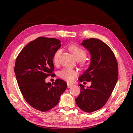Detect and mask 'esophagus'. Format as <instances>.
Listing matches in <instances>:
<instances>
[{
	"instance_id": "1",
	"label": "esophagus",
	"mask_w": 133,
	"mask_h": 133,
	"mask_svg": "<svg viewBox=\"0 0 133 133\" xmlns=\"http://www.w3.org/2000/svg\"><path fill=\"white\" fill-rule=\"evenodd\" d=\"M67 85H68V88H71L72 86L73 85V84H70V83H67Z\"/></svg>"
}]
</instances>
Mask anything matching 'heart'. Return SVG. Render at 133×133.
Segmentation results:
<instances>
[{"label": "heart", "instance_id": "b5f03b06", "mask_svg": "<svg viewBox=\"0 0 133 133\" xmlns=\"http://www.w3.org/2000/svg\"><path fill=\"white\" fill-rule=\"evenodd\" d=\"M69 49L71 53L73 54L74 57L77 61H83V64H84L85 63V58L86 57L87 53L85 50L83 48L80 47L77 45H71L69 47ZM62 52V49H58L55 52L53 55V60L54 64H57L59 63V59L60 55H61ZM78 72L73 69H71L69 68H65L60 71L59 73V75L61 78L68 82H72L74 79V78L77 76Z\"/></svg>", "mask_w": 133, "mask_h": 133}]
</instances>
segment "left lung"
<instances>
[{"mask_svg": "<svg viewBox=\"0 0 133 133\" xmlns=\"http://www.w3.org/2000/svg\"><path fill=\"white\" fill-rule=\"evenodd\" d=\"M81 45L90 52L91 61L79 80L90 82L91 85L79 84L80 93L75 102L82 110L91 112L102 108L109 98L118 81V66L113 52L100 40H83Z\"/></svg>", "mask_w": 133, "mask_h": 133, "instance_id": "1", "label": "left lung"}]
</instances>
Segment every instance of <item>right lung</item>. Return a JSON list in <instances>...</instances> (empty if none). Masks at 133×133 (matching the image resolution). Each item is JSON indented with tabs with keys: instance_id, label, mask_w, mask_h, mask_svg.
I'll return each mask as SVG.
<instances>
[{
	"instance_id": "1",
	"label": "right lung",
	"mask_w": 133,
	"mask_h": 133,
	"mask_svg": "<svg viewBox=\"0 0 133 133\" xmlns=\"http://www.w3.org/2000/svg\"><path fill=\"white\" fill-rule=\"evenodd\" d=\"M60 42L55 38L39 37L28 43L16 59L14 72L20 90L26 102L39 111L57 105L67 88L62 79L45 82L54 74L53 55L61 46Z\"/></svg>"
}]
</instances>
